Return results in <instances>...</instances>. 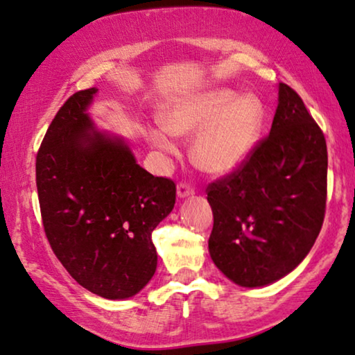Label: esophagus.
<instances>
[{
	"label": "esophagus",
	"mask_w": 355,
	"mask_h": 355,
	"mask_svg": "<svg viewBox=\"0 0 355 355\" xmlns=\"http://www.w3.org/2000/svg\"><path fill=\"white\" fill-rule=\"evenodd\" d=\"M193 193H195V190H193V187L190 185V183L187 182H180L177 185V195L180 198H187V196H191Z\"/></svg>",
	"instance_id": "esophagus-1"
}]
</instances>
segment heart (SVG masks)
Here are the masks:
<instances>
[{"label": "heart", "instance_id": "1", "mask_svg": "<svg viewBox=\"0 0 355 355\" xmlns=\"http://www.w3.org/2000/svg\"><path fill=\"white\" fill-rule=\"evenodd\" d=\"M264 123L258 97L242 96L230 89H212L170 103L162 113V126L170 135L193 139V162L207 173H229L240 167L257 146ZM150 144L165 154H175L173 141L164 131L149 135Z\"/></svg>", "mask_w": 355, "mask_h": 355}]
</instances>
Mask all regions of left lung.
I'll return each instance as SVG.
<instances>
[{
	"label": "left lung",
	"instance_id": "1",
	"mask_svg": "<svg viewBox=\"0 0 355 355\" xmlns=\"http://www.w3.org/2000/svg\"><path fill=\"white\" fill-rule=\"evenodd\" d=\"M328 150L299 94L279 84L271 131L245 162L207 185L212 261L243 287L281 279L302 263L323 225Z\"/></svg>",
	"mask_w": 355,
	"mask_h": 355
}]
</instances>
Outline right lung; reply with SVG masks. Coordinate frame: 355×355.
I'll list each match as a JSON object with an SVG mask.
<instances>
[{
  "instance_id": "1",
  "label": "right lung",
  "mask_w": 355,
  "mask_h": 355,
  "mask_svg": "<svg viewBox=\"0 0 355 355\" xmlns=\"http://www.w3.org/2000/svg\"><path fill=\"white\" fill-rule=\"evenodd\" d=\"M97 92L71 96L35 160L42 224L73 279L105 299H128L154 276L153 232L173 209L177 187L136 164L121 141L97 133L86 108Z\"/></svg>"
}]
</instances>
